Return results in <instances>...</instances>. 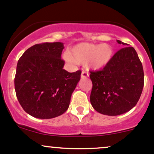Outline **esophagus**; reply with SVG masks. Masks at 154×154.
<instances>
[{
  "mask_svg": "<svg viewBox=\"0 0 154 154\" xmlns=\"http://www.w3.org/2000/svg\"><path fill=\"white\" fill-rule=\"evenodd\" d=\"M88 77V74L87 72L82 71V73H81V78H87Z\"/></svg>",
  "mask_w": 154,
  "mask_h": 154,
  "instance_id": "1",
  "label": "esophagus"
}]
</instances>
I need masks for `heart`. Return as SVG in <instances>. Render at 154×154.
Returning <instances> with one entry per match:
<instances>
[{"mask_svg":"<svg viewBox=\"0 0 154 154\" xmlns=\"http://www.w3.org/2000/svg\"><path fill=\"white\" fill-rule=\"evenodd\" d=\"M113 56V50L109 45L81 43L72 47L65 58L70 62L87 63L91 70H102L109 63Z\"/></svg>","mask_w":154,"mask_h":154,"instance_id":"heart-1","label":"heart"}]
</instances>
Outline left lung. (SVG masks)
I'll return each mask as SVG.
<instances>
[{
	"label": "left lung",
	"mask_w": 154,
	"mask_h": 154,
	"mask_svg": "<svg viewBox=\"0 0 154 154\" xmlns=\"http://www.w3.org/2000/svg\"><path fill=\"white\" fill-rule=\"evenodd\" d=\"M124 45L105 68L91 72V105L101 114L116 116L127 112L139 101L143 85V65L134 47Z\"/></svg>",
	"instance_id": "obj_1"
}]
</instances>
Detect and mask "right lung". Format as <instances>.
<instances>
[{
    "label": "right lung",
    "mask_w": 154,
    "mask_h": 154,
    "mask_svg": "<svg viewBox=\"0 0 154 154\" xmlns=\"http://www.w3.org/2000/svg\"><path fill=\"white\" fill-rule=\"evenodd\" d=\"M63 48L62 42L35 45L18 60L16 95L23 109L33 117L50 119L68 109L81 71L70 73L63 69Z\"/></svg>",
    "instance_id": "obj_1"
}]
</instances>
